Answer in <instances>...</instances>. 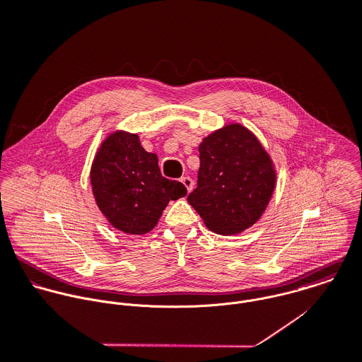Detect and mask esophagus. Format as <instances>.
I'll return each instance as SVG.
<instances>
[{
    "mask_svg": "<svg viewBox=\"0 0 362 362\" xmlns=\"http://www.w3.org/2000/svg\"><path fill=\"white\" fill-rule=\"evenodd\" d=\"M180 182L185 185V187L187 189V192L190 193L192 192V189H193V180L189 177V176H183L182 179H180Z\"/></svg>",
    "mask_w": 362,
    "mask_h": 362,
    "instance_id": "esophagus-1",
    "label": "esophagus"
}]
</instances>
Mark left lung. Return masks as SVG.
<instances>
[{
    "label": "left lung",
    "mask_w": 362,
    "mask_h": 362,
    "mask_svg": "<svg viewBox=\"0 0 362 362\" xmlns=\"http://www.w3.org/2000/svg\"><path fill=\"white\" fill-rule=\"evenodd\" d=\"M197 187L187 196L207 228L233 235L254 226L265 211L276 183L272 160L257 136L231 124L199 146Z\"/></svg>",
    "instance_id": "obj_1"
}]
</instances>
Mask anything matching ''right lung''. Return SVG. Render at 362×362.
<instances>
[{"instance_id": "1", "label": "right lung", "mask_w": 362, "mask_h": 362, "mask_svg": "<svg viewBox=\"0 0 362 362\" xmlns=\"http://www.w3.org/2000/svg\"><path fill=\"white\" fill-rule=\"evenodd\" d=\"M90 180L101 213L127 234L149 233L168 203L187 194L183 183L162 176L158 156L141 146L138 135L124 131L101 144Z\"/></svg>"}]
</instances>
